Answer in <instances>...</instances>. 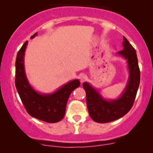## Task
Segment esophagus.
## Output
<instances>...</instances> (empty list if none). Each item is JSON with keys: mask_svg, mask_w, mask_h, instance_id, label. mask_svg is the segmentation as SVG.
<instances>
[{"mask_svg": "<svg viewBox=\"0 0 153 153\" xmlns=\"http://www.w3.org/2000/svg\"><path fill=\"white\" fill-rule=\"evenodd\" d=\"M86 79H87V76H86V75H82L81 76V78H80V80H81V83L84 82V81H85Z\"/></svg>", "mask_w": 153, "mask_h": 153, "instance_id": "34e87169", "label": "esophagus"}]
</instances>
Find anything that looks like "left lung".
I'll return each mask as SVG.
<instances>
[{"mask_svg":"<svg viewBox=\"0 0 153 153\" xmlns=\"http://www.w3.org/2000/svg\"><path fill=\"white\" fill-rule=\"evenodd\" d=\"M123 50L118 55L127 62L129 78L124 92L116 99L106 100L88 82L83 84L86 91V104L91 118L97 123H108L124 116L133 105L140 84V69L136 52L125 37Z\"/></svg>","mask_w":153,"mask_h":153,"instance_id":"left-lung-1","label":"left lung"}]
</instances>
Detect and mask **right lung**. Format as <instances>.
Instances as JSON below:
<instances>
[{
    "label": "right lung",
    "mask_w": 153,
    "mask_h": 153,
    "mask_svg": "<svg viewBox=\"0 0 153 153\" xmlns=\"http://www.w3.org/2000/svg\"><path fill=\"white\" fill-rule=\"evenodd\" d=\"M37 35L34 34L31 38ZM28 41L23 44L17 54L15 61V86L27 112L34 118L47 123H56L64 117L67 103L71 92L80 86L75 79L64 84L55 92L42 94L29 84L24 69V55Z\"/></svg>",
    "instance_id": "right-lung-1"
}]
</instances>
